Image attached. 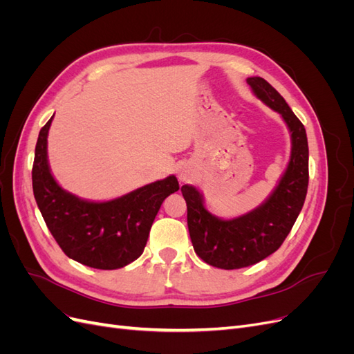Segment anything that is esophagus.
Listing matches in <instances>:
<instances>
[{
    "label": "esophagus",
    "instance_id": "1",
    "mask_svg": "<svg viewBox=\"0 0 354 354\" xmlns=\"http://www.w3.org/2000/svg\"><path fill=\"white\" fill-rule=\"evenodd\" d=\"M178 177H180V180H181V181L189 180V178H190V173H189L187 169H181V171H180V174H178Z\"/></svg>",
    "mask_w": 354,
    "mask_h": 354
}]
</instances>
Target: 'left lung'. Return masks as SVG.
<instances>
[{
  "instance_id": "left-lung-1",
  "label": "left lung",
  "mask_w": 354,
  "mask_h": 354,
  "mask_svg": "<svg viewBox=\"0 0 354 354\" xmlns=\"http://www.w3.org/2000/svg\"><path fill=\"white\" fill-rule=\"evenodd\" d=\"M246 82L257 97L282 115L291 131L292 151L285 174L270 198L238 218H217L203 207L196 187H181L195 252L209 266L224 270L252 266L279 250L304 205L308 186V145L304 125L266 80L254 77Z\"/></svg>"
}]
</instances>
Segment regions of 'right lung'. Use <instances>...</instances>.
<instances>
[{
  "label": "right lung",
  "instance_id": "obj_1",
  "mask_svg": "<svg viewBox=\"0 0 354 354\" xmlns=\"http://www.w3.org/2000/svg\"><path fill=\"white\" fill-rule=\"evenodd\" d=\"M50 121L41 128L32 167V187L48 230L69 259L113 270L143 254L149 232L167 196L180 189L174 176L108 202H88L63 190L47 160Z\"/></svg>",
  "mask_w": 354,
  "mask_h": 354
}]
</instances>
